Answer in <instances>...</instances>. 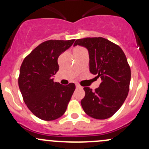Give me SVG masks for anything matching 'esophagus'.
I'll return each mask as SVG.
<instances>
[{
	"label": "esophagus",
	"mask_w": 149,
	"mask_h": 149,
	"mask_svg": "<svg viewBox=\"0 0 149 149\" xmlns=\"http://www.w3.org/2000/svg\"><path fill=\"white\" fill-rule=\"evenodd\" d=\"M76 88H81V86H80V85H79V84H76Z\"/></svg>",
	"instance_id": "34e87169"
}]
</instances>
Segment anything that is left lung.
<instances>
[{
    "label": "left lung",
    "instance_id": "1",
    "mask_svg": "<svg viewBox=\"0 0 149 149\" xmlns=\"http://www.w3.org/2000/svg\"><path fill=\"white\" fill-rule=\"evenodd\" d=\"M77 45L88 49L90 72L102 80L94 91L84 87L82 108L94 119H107L120 108L128 94L131 72L127 58L120 47L103 37L79 39L74 46Z\"/></svg>",
    "mask_w": 149,
    "mask_h": 149
}]
</instances>
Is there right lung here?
Returning a JSON list of instances; mask_svg holds the SVG:
<instances>
[{
  "label": "right lung",
  "instance_id": "add662e5",
  "mask_svg": "<svg viewBox=\"0 0 149 149\" xmlns=\"http://www.w3.org/2000/svg\"><path fill=\"white\" fill-rule=\"evenodd\" d=\"M70 40H47L39 45L24 59L20 68L19 86L30 111L40 119L50 121L66 111L76 86L55 82L59 70L58 57L74 42Z\"/></svg>",
  "mask_w": 149,
  "mask_h": 149
}]
</instances>
